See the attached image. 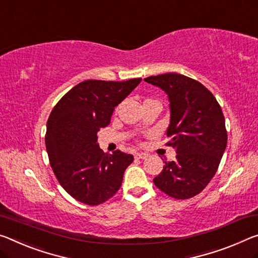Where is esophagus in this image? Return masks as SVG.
<instances>
[{
  "label": "esophagus",
  "instance_id": "obj_1",
  "mask_svg": "<svg viewBox=\"0 0 258 258\" xmlns=\"http://www.w3.org/2000/svg\"><path fill=\"white\" fill-rule=\"evenodd\" d=\"M148 157V154L146 153H137L136 154V158H141V159H145Z\"/></svg>",
  "mask_w": 258,
  "mask_h": 258
}]
</instances>
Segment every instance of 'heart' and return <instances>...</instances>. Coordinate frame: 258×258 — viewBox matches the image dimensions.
Listing matches in <instances>:
<instances>
[{
	"label": "heart",
	"instance_id": "b5f03b06",
	"mask_svg": "<svg viewBox=\"0 0 258 258\" xmlns=\"http://www.w3.org/2000/svg\"><path fill=\"white\" fill-rule=\"evenodd\" d=\"M147 101H153V100H147Z\"/></svg>",
	"mask_w": 258,
	"mask_h": 258
}]
</instances>
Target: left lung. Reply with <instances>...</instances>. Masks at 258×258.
Wrapping results in <instances>:
<instances>
[{
  "mask_svg": "<svg viewBox=\"0 0 258 258\" xmlns=\"http://www.w3.org/2000/svg\"><path fill=\"white\" fill-rule=\"evenodd\" d=\"M164 91L169 99L166 136L175 159L165 162L154 183L171 198L190 199L206 188L226 149L227 132L222 108L204 86L179 73L144 79Z\"/></svg>",
  "mask_w": 258,
  "mask_h": 258,
  "instance_id": "left-lung-1",
  "label": "left lung"
}]
</instances>
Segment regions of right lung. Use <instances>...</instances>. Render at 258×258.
Returning a JSON list of instances; mask_svg holds the SVG:
<instances>
[{
	"label": "right lung",
	"mask_w": 258,
	"mask_h": 258,
	"mask_svg": "<svg viewBox=\"0 0 258 258\" xmlns=\"http://www.w3.org/2000/svg\"><path fill=\"white\" fill-rule=\"evenodd\" d=\"M85 80L70 89L47 121L46 148L57 180L77 201L97 206L117 193L133 155L104 154L97 144L114 108L141 83Z\"/></svg>",
	"instance_id": "right-lung-1"
}]
</instances>
